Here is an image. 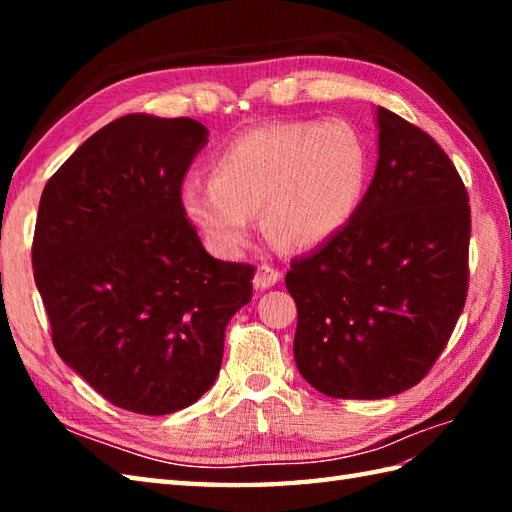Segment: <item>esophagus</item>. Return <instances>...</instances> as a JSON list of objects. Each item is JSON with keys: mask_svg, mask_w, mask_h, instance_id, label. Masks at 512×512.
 <instances>
[{"mask_svg": "<svg viewBox=\"0 0 512 512\" xmlns=\"http://www.w3.org/2000/svg\"><path fill=\"white\" fill-rule=\"evenodd\" d=\"M279 277H281V273H279L277 268H273V266H259L255 277H253V288L255 290L273 288L277 281H279Z\"/></svg>", "mask_w": 512, "mask_h": 512, "instance_id": "obj_1", "label": "esophagus"}]
</instances>
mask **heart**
Masks as SVG:
<instances>
[{
  "mask_svg": "<svg viewBox=\"0 0 512 512\" xmlns=\"http://www.w3.org/2000/svg\"><path fill=\"white\" fill-rule=\"evenodd\" d=\"M367 176V145L350 123L266 125L217 151L211 178L184 180L180 206L206 246L226 259L246 248L259 211L268 235L317 248L352 220Z\"/></svg>",
  "mask_w": 512,
  "mask_h": 512,
  "instance_id": "obj_1",
  "label": "heart"
}]
</instances>
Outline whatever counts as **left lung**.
Instances as JSON below:
<instances>
[{"label":"left lung","mask_w":512,"mask_h":512,"mask_svg":"<svg viewBox=\"0 0 512 512\" xmlns=\"http://www.w3.org/2000/svg\"><path fill=\"white\" fill-rule=\"evenodd\" d=\"M378 160L339 235L295 259V361L332 398L378 400L420 383L469 284V195L429 134L376 107Z\"/></svg>","instance_id":"left-lung-1"}]
</instances>
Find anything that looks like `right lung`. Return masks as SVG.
I'll return each mask as SVG.
<instances>
[{"label":"right lung","instance_id":"add662e5","mask_svg":"<svg viewBox=\"0 0 512 512\" xmlns=\"http://www.w3.org/2000/svg\"><path fill=\"white\" fill-rule=\"evenodd\" d=\"M209 129L127 114L63 162L41 193L35 284L63 363L112 405L165 416L220 374L224 330L255 268L206 253L180 187Z\"/></svg>","mask_w":512,"mask_h":512}]
</instances>
